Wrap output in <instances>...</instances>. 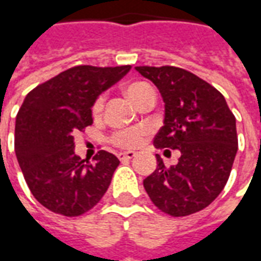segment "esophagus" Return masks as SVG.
I'll return each instance as SVG.
<instances>
[{
	"label": "esophagus",
	"instance_id": "34e87169",
	"mask_svg": "<svg viewBox=\"0 0 261 261\" xmlns=\"http://www.w3.org/2000/svg\"><path fill=\"white\" fill-rule=\"evenodd\" d=\"M136 156V152L134 151H127V152H120L119 153V159L124 161V159H133Z\"/></svg>",
	"mask_w": 261,
	"mask_h": 261
}]
</instances>
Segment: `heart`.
<instances>
[{
    "instance_id": "b5f03b06",
    "label": "heart",
    "mask_w": 261,
    "mask_h": 261,
    "mask_svg": "<svg viewBox=\"0 0 261 261\" xmlns=\"http://www.w3.org/2000/svg\"><path fill=\"white\" fill-rule=\"evenodd\" d=\"M152 91V88L147 82H133L130 85L125 86V95L130 97V100L133 103L138 105V102L141 100L144 95L147 92ZM103 109V97H99L95 105H93V114L99 116ZM142 137H144V130L141 128H134V130H127L117 133L114 136V142L123 148H133L137 147L141 142Z\"/></svg>"
}]
</instances>
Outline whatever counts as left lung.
<instances>
[{"instance_id":"left-lung-1","label":"left lung","mask_w":261,"mask_h":261,"mask_svg":"<svg viewBox=\"0 0 261 261\" xmlns=\"http://www.w3.org/2000/svg\"><path fill=\"white\" fill-rule=\"evenodd\" d=\"M158 88L165 103L164 125L153 145L177 149L179 162L158 166L144 180L151 201L172 217L208 207L224 190L238 151L236 119L214 86L176 67H136Z\"/></svg>"}]
</instances>
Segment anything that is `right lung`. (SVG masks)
Listing matches in <instances>:
<instances>
[{"instance_id": "add662e5", "label": "right lung", "mask_w": 261, "mask_h": 261, "mask_svg": "<svg viewBox=\"0 0 261 261\" xmlns=\"http://www.w3.org/2000/svg\"><path fill=\"white\" fill-rule=\"evenodd\" d=\"M131 69L78 65L26 95L15 123V153L37 201L53 213L78 217L100 201L120 161L99 151L91 164L75 153L74 136L93 123L99 95Z\"/></svg>"}]
</instances>
